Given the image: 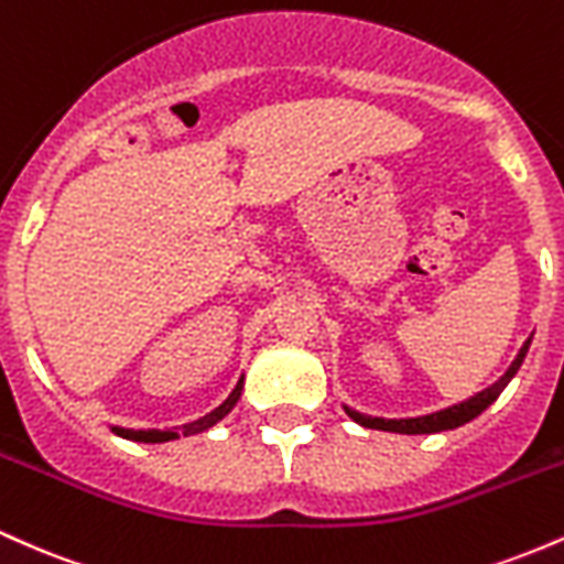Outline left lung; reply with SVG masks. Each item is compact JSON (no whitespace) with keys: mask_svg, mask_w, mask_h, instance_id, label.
<instances>
[{"mask_svg":"<svg viewBox=\"0 0 564 564\" xmlns=\"http://www.w3.org/2000/svg\"><path fill=\"white\" fill-rule=\"evenodd\" d=\"M533 339V336H530ZM530 339L522 345L520 352H517L514 364L509 366V371L503 373L501 379L496 381L494 387H488V390L477 392L475 398L464 400V403L458 405H451L445 408V411H437V413H430V416H419V419H379V416H366V413H358L352 411V408H345L347 416L352 419V422L368 426V430H384V432H400V435H430V432H443V430H456V426L471 422L475 416H480V413L488 408L498 394L503 392V387L509 384L511 377H514L517 371H520L522 360H525L528 355V347H530Z\"/></svg>","mask_w":564,"mask_h":564,"instance_id":"1","label":"left lung"}]
</instances>
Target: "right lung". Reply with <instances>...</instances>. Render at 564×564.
<instances>
[{"label":"right lung","mask_w":564,"mask_h":564,"mask_svg":"<svg viewBox=\"0 0 564 564\" xmlns=\"http://www.w3.org/2000/svg\"><path fill=\"white\" fill-rule=\"evenodd\" d=\"M241 390H243V377L238 379L236 390L228 394V400H225L223 405L215 408L212 413H206L204 419H198V422H191L185 426H180V430H166V432H159V430H121V426H113V432L119 437H127V440H138V443H166V440H177L180 435L187 437V435H198V432L209 430V426H215L219 419H225L228 413L232 411V405L238 403V398H241Z\"/></svg>","instance_id":"add662e5"}]
</instances>
